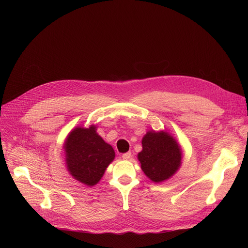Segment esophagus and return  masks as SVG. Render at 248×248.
Here are the masks:
<instances>
[{"mask_svg":"<svg viewBox=\"0 0 248 248\" xmlns=\"http://www.w3.org/2000/svg\"><path fill=\"white\" fill-rule=\"evenodd\" d=\"M122 157H123V159H124V160H128V159H130V157H131V153H130V152L124 153Z\"/></svg>","mask_w":248,"mask_h":248,"instance_id":"obj_1","label":"esophagus"}]
</instances>
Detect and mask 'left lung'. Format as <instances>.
I'll list each match as a JSON object with an SVG mask.
<instances>
[{"mask_svg":"<svg viewBox=\"0 0 248 248\" xmlns=\"http://www.w3.org/2000/svg\"><path fill=\"white\" fill-rule=\"evenodd\" d=\"M141 169L154 183L172 176L182 165L183 153L176 140L167 131H148L142 138V151L137 155Z\"/></svg>","mask_w":248,"mask_h":248,"instance_id":"8db88e82","label":"left lung"}]
</instances>
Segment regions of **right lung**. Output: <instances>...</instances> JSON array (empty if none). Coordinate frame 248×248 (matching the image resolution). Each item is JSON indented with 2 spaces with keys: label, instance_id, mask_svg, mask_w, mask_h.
I'll return each mask as SVG.
<instances>
[{
  "label": "right lung",
  "instance_id": "obj_1",
  "mask_svg": "<svg viewBox=\"0 0 248 248\" xmlns=\"http://www.w3.org/2000/svg\"><path fill=\"white\" fill-rule=\"evenodd\" d=\"M63 149L67 170L87 186L98 184L115 159L113 147L96 132V125L73 129L64 141Z\"/></svg>",
  "mask_w": 248,
  "mask_h": 248
}]
</instances>
